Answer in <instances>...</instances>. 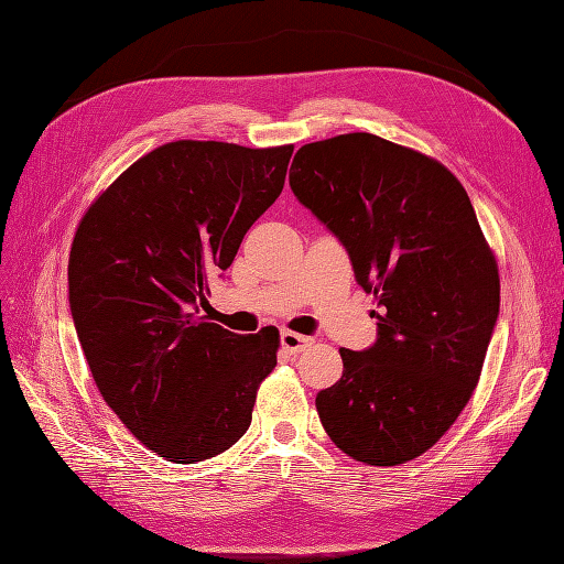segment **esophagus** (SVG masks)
<instances>
[{"instance_id":"esophagus-1","label":"esophagus","mask_w":564,"mask_h":564,"mask_svg":"<svg viewBox=\"0 0 564 564\" xmlns=\"http://www.w3.org/2000/svg\"><path fill=\"white\" fill-rule=\"evenodd\" d=\"M280 340H282V348L286 350V352H303L305 348H308L311 344H313V338L311 336H303V334H296V332H282V336H280Z\"/></svg>"}]
</instances>
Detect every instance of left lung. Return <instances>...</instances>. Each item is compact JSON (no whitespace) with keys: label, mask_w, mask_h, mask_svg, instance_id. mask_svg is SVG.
Returning <instances> with one entry per match:
<instances>
[{"label":"left lung","mask_w":564,"mask_h":564,"mask_svg":"<svg viewBox=\"0 0 564 564\" xmlns=\"http://www.w3.org/2000/svg\"><path fill=\"white\" fill-rule=\"evenodd\" d=\"M289 185L340 242L379 303V338L340 348L317 392L334 445L367 466L406 464L445 435L480 381L499 317V265L445 164L373 133L303 145Z\"/></svg>","instance_id":"obj_1"}]
</instances>
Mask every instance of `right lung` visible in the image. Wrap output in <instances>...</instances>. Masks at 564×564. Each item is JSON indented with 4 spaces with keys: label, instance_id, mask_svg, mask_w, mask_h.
I'll list each match as a JSON object with an SVG mask.
<instances>
[{
    "label": "right lung",
    "instance_id": "1",
    "mask_svg": "<svg viewBox=\"0 0 564 564\" xmlns=\"http://www.w3.org/2000/svg\"><path fill=\"white\" fill-rule=\"evenodd\" d=\"M294 145L174 141L135 160L82 216L67 286L108 406L174 464L224 454L249 423L280 334H232L197 311L284 187Z\"/></svg>",
    "mask_w": 564,
    "mask_h": 564
}]
</instances>
